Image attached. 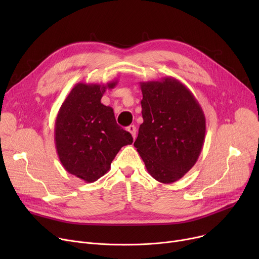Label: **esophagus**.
I'll return each mask as SVG.
<instances>
[{
    "label": "esophagus",
    "instance_id": "34e87169",
    "mask_svg": "<svg viewBox=\"0 0 259 259\" xmlns=\"http://www.w3.org/2000/svg\"><path fill=\"white\" fill-rule=\"evenodd\" d=\"M127 130L131 133V135L133 137V139H135V137H137V127H135L134 125H130Z\"/></svg>",
    "mask_w": 259,
    "mask_h": 259
}]
</instances>
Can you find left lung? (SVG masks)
<instances>
[{
  "label": "left lung",
  "mask_w": 259,
  "mask_h": 259,
  "mask_svg": "<svg viewBox=\"0 0 259 259\" xmlns=\"http://www.w3.org/2000/svg\"><path fill=\"white\" fill-rule=\"evenodd\" d=\"M140 85L144 122L134 147L154 180L174 183L198 159L206 135L205 114L179 79L167 76Z\"/></svg>",
  "instance_id": "left-lung-1"
}]
</instances>
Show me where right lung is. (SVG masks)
Here are the masks:
<instances>
[{"instance_id": "add662e5", "label": "right lung", "mask_w": 259, "mask_h": 259, "mask_svg": "<svg viewBox=\"0 0 259 259\" xmlns=\"http://www.w3.org/2000/svg\"><path fill=\"white\" fill-rule=\"evenodd\" d=\"M116 84H76L56 118L54 142L62 165L86 183L102 178L120 148L133 142L131 134L116 124L113 109L101 103L105 91Z\"/></svg>"}]
</instances>
